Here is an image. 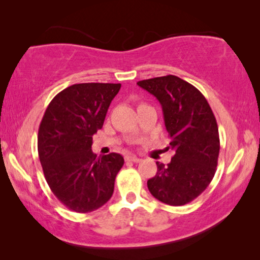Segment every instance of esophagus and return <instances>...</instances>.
I'll use <instances>...</instances> for the list:
<instances>
[{
  "mask_svg": "<svg viewBox=\"0 0 260 260\" xmlns=\"http://www.w3.org/2000/svg\"><path fill=\"white\" fill-rule=\"evenodd\" d=\"M125 161H127V162H134V163H138V162H141L142 159L138 158L137 156L129 155V156H126V157H125Z\"/></svg>",
  "mask_w": 260,
  "mask_h": 260,
  "instance_id": "esophagus-1",
  "label": "esophagus"
}]
</instances>
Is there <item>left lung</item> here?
Listing matches in <instances>:
<instances>
[{"instance_id":"left-lung-1","label":"left lung","mask_w":260,"mask_h":260,"mask_svg":"<svg viewBox=\"0 0 260 260\" xmlns=\"http://www.w3.org/2000/svg\"><path fill=\"white\" fill-rule=\"evenodd\" d=\"M161 103L170 148L175 150L165 166L148 180L154 198L170 206H183L197 199L214 177L220 140L216 119L205 95L176 76L137 83Z\"/></svg>"}]
</instances>
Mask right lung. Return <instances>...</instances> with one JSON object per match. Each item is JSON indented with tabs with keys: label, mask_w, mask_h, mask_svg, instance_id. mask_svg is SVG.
Masks as SVG:
<instances>
[{
	"label": "right lung",
	"mask_w": 260,
	"mask_h": 260,
	"mask_svg": "<svg viewBox=\"0 0 260 260\" xmlns=\"http://www.w3.org/2000/svg\"><path fill=\"white\" fill-rule=\"evenodd\" d=\"M119 88L120 84H74L52 99L42 117L38 152L45 179L73 212L95 211L113 194L123 156L111 152L97 157L91 147Z\"/></svg>",
	"instance_id": "1"
}]
</instances>
